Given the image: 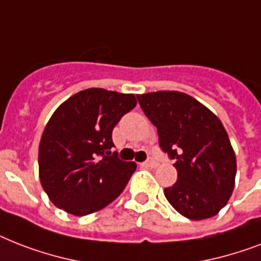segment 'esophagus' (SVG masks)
<instances>
[{
  "mask_svg": "<svg viewBox=\"0 0 261 261\" xmlns=\"http://www.w3.org/2000/svg\"><path fill=\"white\" fill-rule=\"evenodd\" d=\"M144 167H151V168H155V167H158V162H156L155 159H148L147 162H144L143 163Z\"/></svg>",
  "mask_w": 261,
  "mask_h": 261,
  "instance_id": "1",
  "label": "esophagus"
}]
</instances>
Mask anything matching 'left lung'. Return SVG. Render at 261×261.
<instances>
[{
	"instance_id": "8db88e82",
	"label": "left lung",
	"mask_w": 261,
	"mask_h": 261,
	"mask_svg": "<svg viewBox=\"0 0 261 261\" xmlns=\"http://www.w3.org/2000/svg\"><path fill=\"white\" fill-rule=\"evenodd\" d=\"M137 99L158 129L162 151L175 160L178 180L164 189L167 201L190 220L216 216L232 195L237 167L224 125L180 91L139 94Z\"/></svg>"
}]
</instances>
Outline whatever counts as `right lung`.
<instances>
[{"mask_svg": "<svg viewBox=\"0 0 261 261\" xmlns=\"http://www.w3.org/2000/svg\"><path fill=\"white\" fill-rule=\"evenodd\" d=\"M136 103L133 94L94 87L55 110L40 140L39 176L56 207L83 217L122 193L136 163L118 158L112 132Z\"/></svg>", "mask_w": 261, "mask_h": 261, "instance_id": "1", "label": "right lung"}]
</instances>
